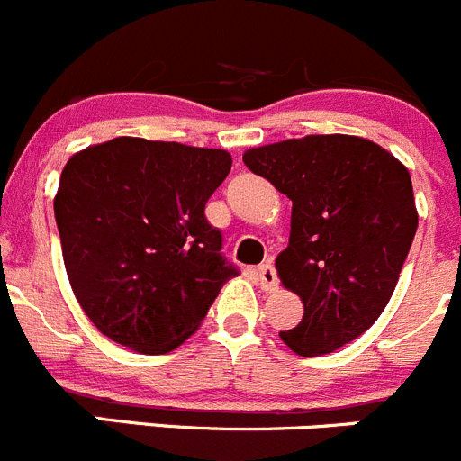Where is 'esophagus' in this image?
Returning <instances> with one entry per match:
<instances>
[{
	"label": "esophagus",
	"mask_w": 461,
	"mask_h": 461,
	"mask_svg": "<svg viewBox=\"0 0 461 461\" xmlns=\"http://www.w3.org/2000/svg\"><path fill=\"white\" fill-rule=\"evenodd\" d=\"M257 279H258V284H261L263 290H276V285H279L276 272L270 263H263V266L257 267Z\"/></svg>",
	"instance_id": "1"
}]
</instances>
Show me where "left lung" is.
Here are the masks:
<instances>
[{
	"instance_id": "obj_1",
	"label": "left lung",
	"mask_w": 461,
	"mask_h": 461,
	"mask_svg": "<svg viewBox=\"0 0 461 461\" xmlns=\"http://www.w3.org/2000/svg\"><path fill=\"white\" fill-rule=\"evenodd\" d=\"M243 162L293 200L288 248L275 266L303 317L279 338L303 358L360 338L392 299L419 225L408 168L354 135L257 146Z\"/></svg>"
}]
</instances>
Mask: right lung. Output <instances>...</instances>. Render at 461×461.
Returning <instances> with one entry per match:
<instances>
[{
    "instance_id": "obj_1",
    "label": "right lung",
    "mask_w": 461,
    "mask_h": 461,
    "mask_svg": "<svg viewBox=\"0 0 461 461\" xmlns=\"http://www.w3.org/2000/svg\"><path fill=\"white\" fill-rule=\"evenodd\" d=\"M230 168L222 149L141 137L71 155L53 212L71 290L103 335L158 356L198 330L236 276L204 216Z\"/></svg>"
}]
</instances>
